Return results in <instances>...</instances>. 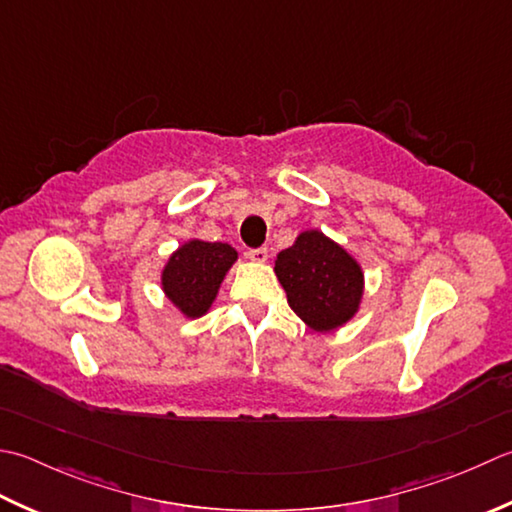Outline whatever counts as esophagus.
<instances>
[{
  "mask_svg": "<svg viewBox=\"0 0 512 512\" xmlns=\"http://www.w3.org/2000/svg\"><path fill=\"white\" fill-rule=\"evenodd\" d=\"M246 257L250 259V262L262 264V262H266V259H268V250L266 248H248Z\"/></svg>",
  "mask_w": 512,
  "mask_h": 512,
  "instance_id": "obj_1",
  "label": "esophagus"
}]
</instances>
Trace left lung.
I'll return each mask as SVG.
<instances>
[{
	"instance_id": "obj_1",
	"label": "left lung",
	"mask_w": 512,
	"mask_h": 512,
	"mask_svg": "<svg viewBox=\"0 0 512 512\" xmlns=\"http://www.w3.org/2000/svg\"><path fill=\"white\" fill-rule=\"evenodd\" d=\"M275 273L290 308L319 333L346 324L357 313L364 290L362 268L319 230H306L282 250Z\"/></svg>"
}]
</instances>
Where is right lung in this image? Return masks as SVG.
Here are the masks:
<instances>
[{"label":"right lung","instance_id":"right-lung-1","mask_svg":"<svg viewBox=\"0 0 512 512\" xmlns=\"http://www.w3.org/2000/svg\"><path fill=\"white\" fill-rule=\"evenodd\" d=\"M235 259L237 253L233 246L193 239L168 259L162 273L166 297L188 317L204 315Z\"/></svg>","mask_w":512,"mask_h":512}]
</instances>
